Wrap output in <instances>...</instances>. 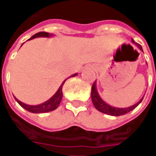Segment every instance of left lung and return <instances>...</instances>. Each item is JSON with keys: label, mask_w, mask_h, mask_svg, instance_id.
<instances>
[{"label": "left lung", "mask_w": 156, "mask_h": 156, "mask_svg": "<svg viewBox=\"0 0 156 156\" xmlns=\"http://www.w3.org/2000/svg\"><path fill=\"white\" fill-rule=\"evenodd\" d=\"M132 42L136 45L140 50L143 51V49H142V47H141L140 45L138 44V43H135L133 39H132ZM143 98H140V100L138 102L137 104L132 105L130 107H128V108H117V107H114V106L108 105L107 103H105L102 99L101 97L98 94V90H97V88H96V81L94 83V84L92 86L91 98L92 102H93V104L94 105V107L98 109V111L102 112L104 114H106V115H112V116H120V115H124L125 114L129 113V112H130L131 110L134 109V108L137 107L138 105L140 104L141 101L143 100Z\"/></svg>", "instance_id": "1"}]
</instances>
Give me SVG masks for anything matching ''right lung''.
I'll list each match as a JSON object with an SVG mask.
<instances>
[{
    "mask_svg": "<svg viewBox=\"0 0 156 156\" xmlns=\"http://www.w3.org/2000/svg\"><path fill=\"white\" fill-rule=\"evenodd\" d=\"M52 36H53L52 34H50V33H48V32H38V33H36L35 35L32 36V37L29 39V40H32V39L36 38V37H51ZM77 74H78V73L73 74L72 76H70V78H71V77H75ZM66 80H67V79H65L64 81L62 83L61 86L59 87V88L58 89V91L55 93L54 95H53L51 98H50L48 100H47V101L44 102V103H42L41 105H26L24 103H22V102H21L20 100H18L17 98H16L15 96H14V98H15L16 101L17 102L19 105L22 106V108H25L26 110L31 112V113L41 114V113H48V112L52 111V110H54V109H56V108H58V106H59V105H60V103H61L62 98V86L64 84V83Z\"/></svg>",
    "mask_w": 156,
    "mask_h": 156,
    "instance_id": "right-lung-1",
    "label": "right lung"
}]
</instances>
